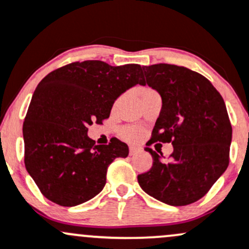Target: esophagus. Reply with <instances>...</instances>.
Masks as SVG:
<instances>
[{"instance_id":"34e87169","label":"esophagus","mask_w":249,"mask_h":249,"mask_svg":"<svg viewBox=\"0 0 249 249\" xmlns=\"http://www.w3.org/2000/svg\"><path fill=\"white\" fill-rule=\"evenodd\" d=\"M141 151V148H138V146H130V155H135V154L140 153Z\"/></svg>"}]
</instances>
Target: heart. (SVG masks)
Returning <instances> with one entry per match:
<instances>
[{
  "instance_id": "heart-1",
  "label": "heart",
  "mask_w": 249,
  "mask_h": 249,
  "mask_svg": "<svg viewBox=\"0 0 249 249\" xmlns=\"http://www.w3.org/2000/svg\"><path fill=\"white\" fill-rule=\"evenodd\" d=\"M149 90V89H144L143 91ZM143 132L141 129H137V127H126V129L123 130V137L125 140L130 141V142H137L142 138Z\"/></svg>"
}]
</instances>
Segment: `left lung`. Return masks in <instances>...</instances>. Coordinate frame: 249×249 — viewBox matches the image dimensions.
I'll list each match as a JSON object with an SVG mask.
<instances>
[{"instance_id": "1", "label": "left lung", "mask_w": 249, "mask_h": 249, "mask_svg": "<svg viewBox=\"0 0 249 249\" xmlns=\"http://www.w3.org/2000/svg\"><path fill=\"white\" fill-rule=\"evenodd\" d=\"M144 83L160 94L162 107L153 141L171 143L169 161L156 151L150 171L138 175L142 190L172 206L199 200L229 164L231 125L221 94L203 75L184 67H143Z\"/></svg>"}]
</instances>
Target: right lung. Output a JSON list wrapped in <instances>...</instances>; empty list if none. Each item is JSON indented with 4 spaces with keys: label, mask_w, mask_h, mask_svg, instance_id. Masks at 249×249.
<instances>
[{
    "label": "right lung",
    "mask_w": 249,
    "mask_h": 249,
    "mask_svg": "<svg viewBox=\"0 0 249 249\" xmlns=\"http://www.w3.org/2000/svg\"><path fill=\"white\" fill-rule=\"evenodd\" d=\"M143 83L140 64L101 61L64 65L39 82L22 126L25 166L49 200L75 206L103 191L107 168L129 146L117 138L96 145L88 126L101 124L124 91Z\"/></svg>",
    "instance_id": "1"
}]
</instances>
